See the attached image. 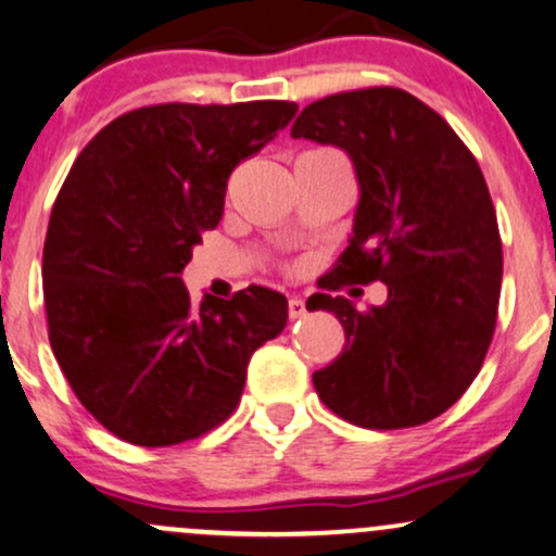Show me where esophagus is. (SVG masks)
<instances>
[{"instance_id":"1","label":"esophagus","mask_w":556,"mask_h":556,"mask_svg":"<svg viewBox=\"0 0 556 556\" xmlns=\"http://www.w3.org/2000/svg\"><path fill=\"white\" fill-rule=\"evenodd\" d=\"M306 315V304H304V299H289V317L291 319H299V317H304Z\"/></svg>"}]
</instances>
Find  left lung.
Here are the masks:
<instances>
[{
    "mask_svg": "<svg viewBox=\"0 0 556 556\" xmlns=\"http://www.w3.org/2000/svg\"><path fill=\"white\" fill-rule=\"evenodd\" d=\"M291 137L345 150L358 181L354 231L323 289L388 286V302L367 312L330 293L306 302L345 330L343 354L312 375L319 401L367 429L437 419L476 380L497 325L502 241L479 163L397 88L309 103Z\"/></svg>",
    "mask_w": 556,
    "mask_h": 556,
    "instance_id": "1",
    "label": "left lung"
}]
</instances>
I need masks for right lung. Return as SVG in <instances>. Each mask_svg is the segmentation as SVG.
<instances>
[{
  "mask_svg": "<svg viewBox=\"0 0 556 556\" xmlns=\"http://www.w3.org/2000/svg\"><path fill=\"white\" fill-rule=\"evenodd\" d=\"M296 111L146 106L72 163L43 244L49 341L83 406L119 440L166 447L211 432L237 408L254 351L286 328L283 293L250 286L194 304L181 270L218 226L233 168Z\"/></svg>",
  "mask_w": 556,
  "mask_h": 556,
  "instance_id": "add662e5",
  "label": "right lung"
}]
</instances>
